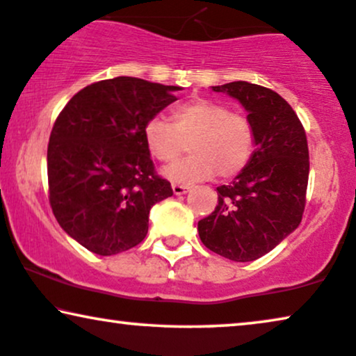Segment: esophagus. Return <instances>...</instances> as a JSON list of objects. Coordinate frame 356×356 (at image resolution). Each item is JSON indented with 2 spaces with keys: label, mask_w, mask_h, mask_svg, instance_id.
Masks as SVG:
<instances>
[{
  "label": "esophagus",
  "mask_w": 356,
  "mask_h": 356,
  "mask_svg": "<svg viewBox=\"0 0 356 356\" xmlns=\"http://www.w3.org/2000/svg\"><path fill=\"white\" fill-rule=\"evenodd\" d=\"M172 192L175 195H184V193L188 192V187L181 186V184H172Z\"/></svg>",
  "instance_id": "1"
}]
</instances>
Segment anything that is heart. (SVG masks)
<instances>
[{
  "mask_svg": "<svg viewBox=\"0 0 356 356\" xmlns=\"http://www.w3.org/2000/svg\"><path fill=\"white\" fill-rule=\"evenodd\" d=\"M149 154L161 163L191 156L163 170L169 181L191 184L218 174L231 179L243 172L255 149V130L249 117L229 111L225 104L193 97L170 111V122L156 115L143 125Z\"/></svg>",
  "mask_w": 356,
  "mask_h": 356,
  "instance_id": "b5f03b06",
  "label": "heart"
}]
</instances>
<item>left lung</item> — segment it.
<instances>
[{
	"mask_svg": "<svg viewBox=\"0 0 356 356\" xmlns=\"http://www.w3.org/2000/svg\"><path fill=\"white\" fill-rule=\"evenodd\" d=\"M213 91L229 94L245 107L257 148L229 186L216 188L218 205L198 221V234L213 252L250 262L300 226L309 179L306 131L290 104L272 89L234 81Z\"/></svg>",
	"mask_w": 356,
	"mask_h": 356,
	"instance_id": "obj_1",
	"label": "left lung"
}]
</instances>
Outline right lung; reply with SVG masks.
Returning <instances> with one entry per match:
<instances>
[{
	"label": "right lung",
	"instance_id": "obj_1",
	"mask_svg": "<svg viewBox=\"0 0 356 356\" xmlns=\"http://www.w3.org/2000/svg\"><path fill=\"white\" fill-rule=\"evenodd\" d=\"M179 89L118 76L76 92L56 117L47 149L50 207L91 252L138 245L151 207L172 195L170 182L156 174L143 125L177 101Z\"/></svg>",
	"mask_w": 356,
	"mask_h": 356
}]
</instances>
